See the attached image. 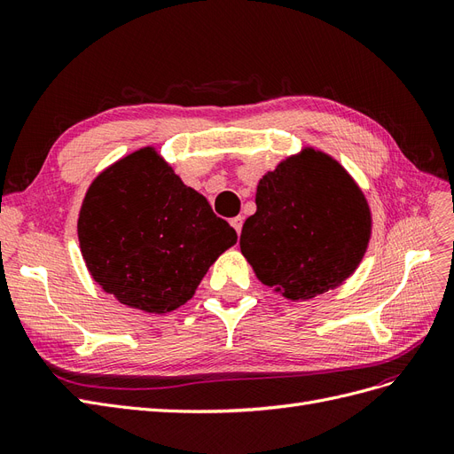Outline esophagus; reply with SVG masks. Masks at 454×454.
<instances>
[{"label": "esophagus", "instance_id": "34e87169", "mask_svg": "<svg viewBox=\"0 0 454 454\" xmlns=\"http://www.w3.org/2000/svg\"><path fill=\"white\" fill-rule=\"evenodd\" d=\"M231 225L232 227H235V231L239 232V235H240V231H242V217L240 215H237V217H232L231 219Z\"/></svg>", "mask_w": 454, "mask_h": 454}]
</instances>
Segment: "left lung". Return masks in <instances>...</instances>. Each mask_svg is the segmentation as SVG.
<instances>
[{"label": "left lung", "instance_id": "obj_1", "mask_svg": "<svg viewBox=\"0 0 454 454\" xmlns=\"http://www.w3.org/2000/svg\"><path fill=\"white\" fill-rule=\"evenodd\" d=\"M257 210L240 235L257 278L284 297L310 299L345 282L371 237L362 189L316 149L287 157L257 184Z\"/></svg>", "mask_w": 454, "mask_h": 454}]
</instances>
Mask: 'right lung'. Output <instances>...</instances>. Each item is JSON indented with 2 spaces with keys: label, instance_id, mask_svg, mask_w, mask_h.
I'll list each match as a JSON object with an SVG mask.
<instances>
[{
  "label": "right lung",
  "instance_id": "1",
  "mask_svg": "<svg viewBox=\"0 0 454 454\" xmlns=\"http://www.w3.org/2000/svg\"><path fill=\"white\" fill-rule=\"evenodd\" d=\"M77 235L102 290L151 314L187 303L206 270L237 242V231L153 147L134 151L96 177Z\"/></svg>",
  "mask_w": 454,
  "mask_h": 454
}]
</instances>
